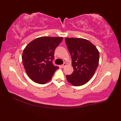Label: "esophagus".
<instances>
[{
  "label": "esophagus",
  "instance_id": "1",
  "mask_svg": "<svg viewBox=\"0 0 121 121\" xmlns=\"http://www.w3.org/2000/svg\"><path fill=\"white\" fill-rule=\"evenodd\" d=\"M65 66H66V63H64L62 65H61V67H62V68H65Z\"/></svg>",
  "mask_w": 121,
  "mask_h": 121
}]
</instances>
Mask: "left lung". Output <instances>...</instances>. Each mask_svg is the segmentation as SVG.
I'll use <instances>...</instances> for the list:
<instances>
[{
	"label": "left lung",
	"mask_w": 121,
	"mask_h": 121,
	"mask_svg": "<svg viewBox=\"0 0 121 121\" xmlns=\"http://www.w3.org/2000/svg\"><path fill=\"white\" fill-rule=\"evenodd\" d=\"M67 48L71 56L73 71L66 75L68 82L76 86L87 83L95 74L99 61V52L88 40L83 38H66Z\"/></svg>",
	"instance_id": "obj_1"
}]
</instances>
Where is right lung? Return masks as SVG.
<instances>
[{"instance_id": "add662e5", "label": "right lung", "mask_w": 121, "mask_h": 121, "mask_svg": "<svg viewBox=\"0 0 121 121\" xmlns=\"http://www.w3.org/2000/svg\"><path fill=\"white\" fill-rule=\"evenodd\" d=\"M62 37H41L32 40L26 47L22 61L29 77L35 82L46 83L50 81L58 66L53 65L54 51Z\"/></svg>"}]
</instances>
